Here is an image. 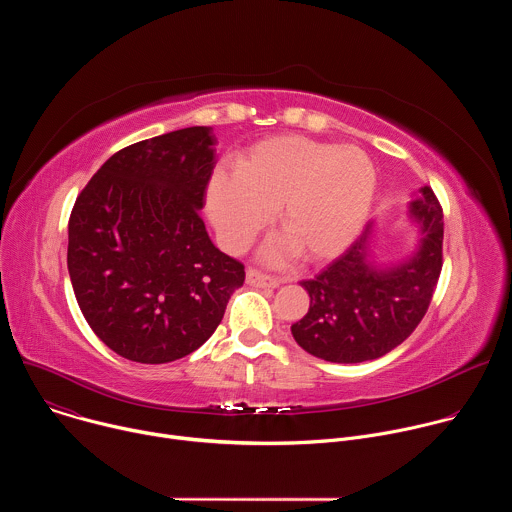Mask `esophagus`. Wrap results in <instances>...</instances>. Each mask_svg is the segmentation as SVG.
I'll return each mask as SVG.
<instances>
[{"label": "esophagus", "mask_w": 512, "mask_h": 512, "mask_svg": "<svg viewBox=\"0 0 512 512\" xmlns=\"http://www.w3.org/2000/svg\"><path fill=\"white\" fill-rule=\"evenodd\" d=\"M247 283L253 285V287H277V285H279L277 279H273V277L261 273V271L255 269V267H249V269H247Z\"/></svg>", "instance_id": "obj_1"}]
</instances>
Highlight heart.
I'll return each mask as SVG.
<instances>
[{"instance_id": "heart-1", "label": "heart", "mask_w": 512, "mask_h": 512, "mask_svg": "<svg viewBox=\"0 0 512 512\" xmlns=\"http://www.w3.org/2000/svg\"><path fill=\"white\" fill-rule=\"evenodd\" d=\"M377 172L354 145H332L304 135L257 141L235 162V172H214L208 212L231 249L245 247L279 206V227L312 263L340 255L358 235L371 208ZM283 247L267 255L277 259Z\"/></svg>"}]
</instances>
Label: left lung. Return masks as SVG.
Listing matches in <instances>:
<instances>
[{"label": "left lung", "instance_id": "8db88e82", "mask_svg": "<svg viewBox=\"0 0 512 512\" xmlns=\"http://www.w3.org/2000/svg\"><path fill=\"white\" fill-rule=\"evenodd\" d=\"M421 225L419 249L405 263L377 269L369 261L371 225L322 273L302 281L308 314L291 326L296 342L328 362H364L399 346L423 320L444 265V210L429 186L411 200Z\"/></svg>", "mask_w": 512, "mask_h": 512}]
</instances>
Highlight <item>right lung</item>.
Listing matches in <instances>:
<instances>
[{"mask_svg":"<svg viewBox=\"0 0 512 512\" xmlns=\"http://www.w3.org/2000/svg\"><path fill=\"white\" fill-rule=\"evenodd\" d=\"M214 143L212 127L131 143L72 206V289L93 332L127 360L162 364L200 348L245 281V265L212 245L200 216Z\"/></svg>","mask_w":512,"mask_h":512,"instance_id":"1","label":"right lung"}]
</instances>
